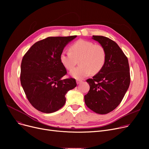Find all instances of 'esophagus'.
<instances>
[{"mask_svg": "<svg viewBox=\"0 0 149 149\" xmlns=\"http://www.w3.org/2000/svg\"><path fill=\"white\" fill-rule=\"evenodd\" d=\"M76 81H77V84H80L82 82V81L80 80H77Z\"/></svg>", "mask_w": 149, "mask_h": 149, "instance_id": "esophagus-1", "label": "esophagus"}]
</instances>
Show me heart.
I'll return each mask as SVG.
<instances>
[{"label":"heart","instance_id":"1","mask_svg":"<svg viewBox=\"0 0 149 149\" xmlns=\"http://www.w3.org/2000/svg\"><path fill=\"white\" fill-rule=\"evenodd\" d=\"M69 50L70 52L63 51L60 58L62 65L68 70H72L79 60L80 65L70 72L75 79H84L91 73L96 74L104 65L106 52L100 45L81 39L70 46Z\"/></svg>","mask_w":149,"mask_h":149}]
</instances>
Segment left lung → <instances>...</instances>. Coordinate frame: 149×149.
Wrapping results in <instances>:
<instances>
[{"instance_id": "left-lung-1", "label": "left lung", "mask_w": 149, "mask_h": 149, "mask_svg": "<svg viewBox=\"0 0 149 149\" xmlns=\"http://www.w3.org/2000/svg\"><path fill=\"white\" fill-rule=\"evenodd\" d=\"M106 52L104 65L95 75L86 80L90 86L84 102L92 111L106 114L118 106L129 87L128 59L114 41L106 37L93 36Z\"/></svg>"}]
</instances>
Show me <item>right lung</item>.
Returning <instances> with one entry per match:
<instances>
[{
  "mask_svg": "<svg viewBox=\"0 0 149 149\" xmlns=\"http://www.w3.org/2000/svg\"><path fill=\"white\" fill-rule=\"evenodd\" d=\"M76 37H47L34 43L23 56L21 85L37 110L46 113L57 111L65 105L67 92L77 86L75 79H62L66 70L60 58L65 47Z\"/></svg>",
  "mask_w": 149,
  "mask_h": 149,
  "instance_id": "1",
  "label": "right lung"
}]
</instances>
